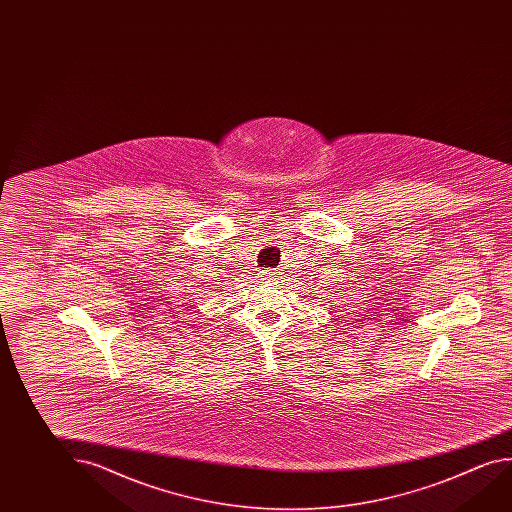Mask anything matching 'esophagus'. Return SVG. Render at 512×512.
I'll use <instances>...</instances> for the list:
<instances>
[{
    "instance_id": "34e87169",
    "label": "esophagus",
    "mask_w": 512,
    "mask_h": 512,
    "mask_svg": "<svg viewBox=\"0 0 512 512\" xmlns=\"http://www.w3.org/2000/svg\"><path fill=\"white\" fill-rule=\"evenodd\" d=\"M509 273H511V271H503L502 269V271L496 275V280H498V282H503ZM275 275H277V271H275V269H262V271H259V280H268L269 282V280H273Z\"/></svg>"
}]
</instances>
